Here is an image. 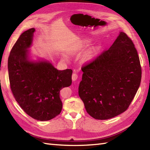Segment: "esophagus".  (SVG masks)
<instances>
[{
	"mask_svg": "<svg viewBox=\"0 0 150 150\" xmlns=\"http://www.w3.org/2000/svg\"><path fill=\"white\" fill-rule=\"evenodd\" d=\"M71 78H72L73 81H75V80H77V79H78V75L76 74H75H75H73Z\"/></svg>",
	"mask_w": 150,
	"mask_h": 150,
	"instance_id": "1",
	"label": "esophagus"
}]
</instances>
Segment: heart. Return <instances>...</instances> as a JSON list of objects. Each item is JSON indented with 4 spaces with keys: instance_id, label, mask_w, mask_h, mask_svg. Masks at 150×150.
<instances>
[{
    "instance_id": "b5f03b06",
    "label": "heart",
    "mask_w": 150,
    "mask_h": 150,
    "mask_svg": "<svg viewBox=\"0 0 150 150\" xmlns=\"http://www.w3.org/2000/svg\"><path fill=\"white\" fill-rule=\"evenodd\" d=\"M84 47H85V43H83V42H79V43H77V44H76V49H82ZM72 52H73V51H69V53H71ZM63 59L64 60H67L68 56L66 54H63Z\"/></svg>"
}]
</instances>
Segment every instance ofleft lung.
Wrapping results in <instances>:
<instances>
[{"label": "left lung", "instance_id": "obj_1", "mask_svg": "<svg viewBox=\"0 0 150 150\" xmlns=\"http://www.w3.org/2000/svg\"><path fill=\"white\" fill-rule=\"evenodd\" d=\"M79 95L88 114L107 120L124 112L139 89L141 68L132 41L120 32L112 45L82 67Z\"/></svg>", "mask_w": 150, "mask_h": 150}]
</instances>
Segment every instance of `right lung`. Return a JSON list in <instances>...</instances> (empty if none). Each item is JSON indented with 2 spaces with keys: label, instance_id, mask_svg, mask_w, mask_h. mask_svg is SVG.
<instances>
[{
  "label": "right lung",
  "instance_id": "1",
  "mask_svg": "<svg viewBox=\"0 0 150 150\" xmlns=\"http://www.w3.org/2000/svg\"><path fill=\"white\" fill-rule=\"evenodd\" d=\"M34 28L23 33L14 45L8 59L11 89L16 101L29 116L47 121L62 110L59 91L71 86L72 70H58L50 61L30 57Z\"/></svg>",
  "mask_w": 150,
  "mask_h": 150
}]
</instances>
